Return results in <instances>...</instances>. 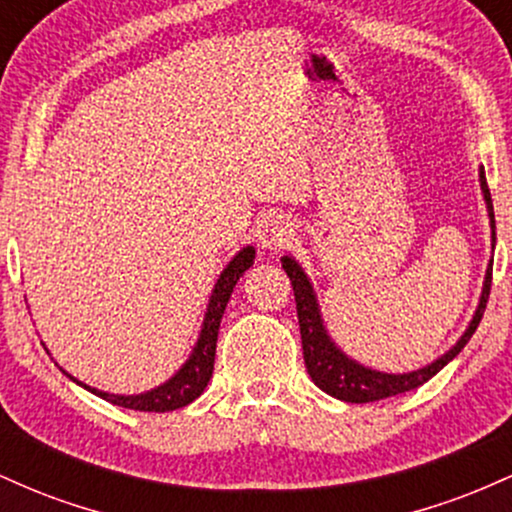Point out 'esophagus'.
<instances>
[{
    "mask_svg": "<svg viewBox=\"0 0 512 512\" xmlns=\"http://www.w3.org/2000/svg\"><path fill=\"white\" fill-rule=\"evenodd\" d=\"M293 240V223L284 216H272L260 228V245L264 250H281Z\"/></svg>",
    "mask_w": 512,
    "mask_h": 512,
    "instance_id": "1",
    "label": "esophagus"
}]
</instances>
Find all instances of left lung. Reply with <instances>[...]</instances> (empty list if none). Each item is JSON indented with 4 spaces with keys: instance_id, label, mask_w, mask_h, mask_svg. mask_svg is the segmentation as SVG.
Segmentation results:
<instances>
[{
    "instance_id": "1",
    "label": "left lung",
    "mask_w": 512,
    "mask_h": 512,
    "mask_svg": "<svg viewBox=\"0 0 512 512\" xmlns=\"http://www.w3.org/2000/svg\"><path fill=\"white\" fill-rule=\"evenodd\" d=\"M479 182L481 192H484L486 209H489L491 219V243L496 245V219H493V204H491V192L486 185V173L484 168H479ZM281 267L289 274L293 296H296V310H298V325H301V342H303V358L305 368H308L313 383L320 387L327 395L342 399V402L351 404H366V402H378V399L402 395V392L414 390V387L428 383L440 368L448 366V363L464 349V344L472 339V334L477 332L481 317H484L486 301H489L491 293V272L493 262H489L484 276V289H481V298L477 305V313H474L472 322L464 330V334L457 339V344L450 351H445L443 356L436 358L428 366L411 370V373H383V370H373L361 366L339 349L332 342V337L325 330V322H322L320 305H317L313 284H310L308 274L303 272V267L293 257H281Z\"/></svg>"
}]
</instances>
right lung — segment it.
I'll return each mask as SVG.
<instances>
[{
  "mask_svg": "<svg viewBox=\"0 0 512 512\" xmlns=\"http://www.w3.org/2000/svg\"><path fill=\"white\" fill-rule=\"evenodd\" d=\"M255 262V248H243L233 257L231 262L226 264L219 279H216L214 291H211L209 305H207V315H204L202 322V332H199V339L192 349L190 358L182 363V368L173 378L166 380L163 385L154 387V390L142 392V395H110V392L96 390V387L79 383L84 390L93 392L105 402L117 404V407L125 409H134V411H173L180 407H187L190 402L202 395L204 387H207L211 373H214V356H216V339H219V327H221V317L223 310H226L228 298H231L233 289H236L238 279L243 276Z\"/></svg>",
  "mask_w": 512,
  "mask_h": 512,
  "instance_id": "right-lung-1",
  "label": "right lung"
}]
</instances>
